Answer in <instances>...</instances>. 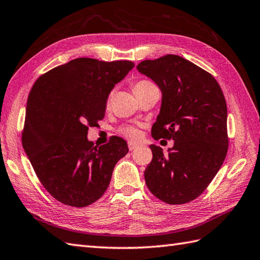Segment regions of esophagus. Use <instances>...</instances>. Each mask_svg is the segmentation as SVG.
<instances>
[{"label": "esophagus", "mask_w": 260, "mask_h": 260, "mask_svg": "<svg viewBox=\"0 0 260 260\" xmlns=\"http://www.w3.org/2000/svg\"><path fill=\"white\" fill-rule=\"evenodd\" d=\"M137 146H139V145L135 144V143H132V142H129V143H128V148H129V151H134Z\"/></svg>", "instance_id": "1"}]
</instances>
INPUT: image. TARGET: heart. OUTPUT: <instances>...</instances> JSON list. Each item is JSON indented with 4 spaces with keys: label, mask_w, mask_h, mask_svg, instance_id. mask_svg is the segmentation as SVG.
Here are the masks:
<instances>
[{
    "label": "heart",
    "mask_w": 260,
    "mask_h": 260,
    "mask_svg": "<svg viewBox=\"0 0 260 260\" xmlns=\"http://www.w3.org/2000/svg\"><path fill=\"white\" fill-rule=\"evenodd\" d=\"M152 86H155V85H154L150 80H146V79L136 80L132 84V88H133V91L135 92V95H137V93L142 92L143 90H145ZM109 99H110V96L108 97V102ZM118 132L120 135H123L124 137H126V139H128L131 141H135L140 137V131L137 129L135 126H132V125L121 126L118 129Z\"/></svg>",
    "instance_id": "b5f03b06"
}]
</instances>
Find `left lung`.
<instances>
[{
  "mask_svg": "<svg viewBox=\"0 0 260 260\" xmlns=\"http://www.w3.org/2000/svg\"><path fill=\"white\" fill-rule=\"evenodd\" d=\"M137 70L162 90L152 136L174 141L167 154L150 146L146 185L165 203H187L202 194L227 155V104L221 87L208 71L175 54L144 60Z\"/></svg>",
  "mask_w": 260,
  "mask_h": 260,
  "instance_id": "1",
  "label": "left lung"
}]
</instances>
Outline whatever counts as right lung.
I'll use <instances>...</instances> for the list:
<instances>
[{
	"mask_svg": "<svg viewBox=\"0 0 260 260\" xmlns=\"http://www.w3.org/2000/svg\"><path fill=\"white\" fill-rule=\"evenodd\" d=\"M133 67L128 60L78 58L47 71L31 88L22 145L41 184L66 206L96 202L128 153L118 136L95 146L87 134L104 118L110 90Z\"/></svg>",
	"mask_w": 260,
	"mask_h": 260,
	"instance_id": "right-lung-1",
	"label": "right lung"
}]
</instances>
